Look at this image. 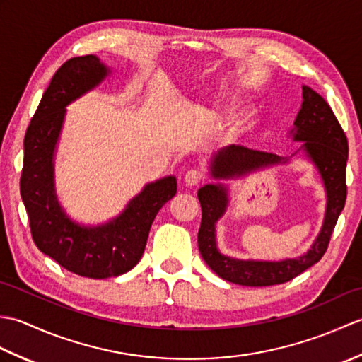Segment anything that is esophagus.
Segmentation results:
<instances>
[{"mask_svg":"<svg viewBox=\"0 0 362 362\" xmlns=\"http://www.w3.org/2000/svg\"><path fill=\"white\" fill-rule=\"evenodd\" d=\"M183 180H185L187 187H196L197 183L202 180V174L201 171H197V169H189L185 177H183Z\"/></svg>","mask_w":362,"mask_h":362,"instance_id":"1","label":"esophagus"}]
</instances>
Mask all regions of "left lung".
Instances as JSON below:
<instances>
[{"label": "left lung", "mask_w": 362, "mask_h": 362, "mask_svg": "<svg viewBox=\"0 0 362 362\" xmlns=\"http://www.w3.org/2000/svg\"><path fill=\"white\" fill-rule=\"evenodd\" d=\"M302 90V107L289 135L294 141H302L303 144L291 157L303 151V156L317 169L327 194L324 224L308 252L296 258L280 261L240 259L221 253L216 243V224L226 214L230 201L228 187L219 180L240 179L261 168L288 163L289 158L235 144L214 153L210 161V175L218 182L206 183L197 191L199 202L202 206L197 244L204 261L211 271L230 283L243 284V286H272L292 280L324 257L337 218L344 210L345 197H347V185H345V168L349 160L347 136L325 99L308 86H303Z\"/></svg>", "instance_id": "obj_1"}]
</instances>
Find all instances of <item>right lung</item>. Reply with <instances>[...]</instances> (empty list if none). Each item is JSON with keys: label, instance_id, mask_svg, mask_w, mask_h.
Segmentation results:
<instances>
[{"label": "right lung", "instance_id": "add662e5", "mask_svg": "<svg viewBox=\"0 0 362 362\" xmlns=\"http://www.w3.org/2000/svg\"><path fill=\"white\" fill-rule=\"evenodd\" d=\"M110 73L93 54L73 57L59 68L26 130L20 179L37 247L66 271L88 279L118 276L135 267L158 210L177 193L174 175L146 183L118 216L98 226L79 224L60 205L54 158L66 105L96 88Z\"/></svg>", "mask_w": 362, "mask_h": 362}]
</instances>
